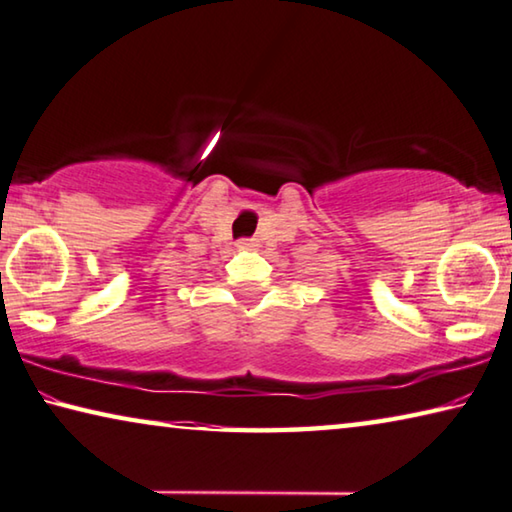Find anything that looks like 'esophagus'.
<instances>
[{
	"instance_id": "1",
	"label": "esophagus",
	"mask_w": 512,
	"mask_h": 512,
	"mask_svg": "<svg viewBox=\"0 0 512 512\" xmlns=\"http://www.w3.org/2000/svg\"><path fill=\"white\" fill-rule=\"evenodd\" d=\"M238 247H240V249H247V251H254V249H258V240H254V238L240 240Z\"/></svg>"
}]
</instances>
